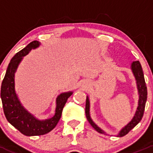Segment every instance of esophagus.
<instances>
[{"label": "esophagus", "mask_w": 153, "mask_h": 153, "mask_svg": "<svg viewBox=\"0 0 153 153\" xmlns=\"http://www.w3.org/2000/svg\"><path fill=\"white\" fill-rule=\"evenodd\" d=\"M89 86V84L86 82H83L82 84H81V87L83 88V89H86V88Z\"/></svg>", "instance_id": "34e87169"}]
</instances>
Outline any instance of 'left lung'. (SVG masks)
<instances>
[{
    "label": "left lung",
    "mask_w": 153,
    "mask_h": 153,
    "mask_svg": "<svg viewBox=\"0 0 153 153\" xmlns=\"http://www.w3.org/2000/svg\"><path fill=\"white\" fill-rule=\"evenodd\" d=\"M131 69L133 73L134 76H135V80H136V84H137V89L138 91V95H139V99H138V107H137V110L135 112V115L132 118V121L129 123H128L124 127H123L119 132L118 135H117L118 137H122L124 136L125 135L128 133L129 131L132 129H133L138 123L141 121L142 119V117L143 115V112H144L145 105H146V98H147V89H146V83H145L144 76H143L142 68H141V65L138 61H133L131 65ZM89 100L88 96H86V107H85V112H86V116L87 118L88 121L91 126L97 131V132H100V133L105 134L104 130L98 127L93 121L92 120L90 117V114H89Z\"/></svg>",
    "instance_id": "1"
}]
</instances>
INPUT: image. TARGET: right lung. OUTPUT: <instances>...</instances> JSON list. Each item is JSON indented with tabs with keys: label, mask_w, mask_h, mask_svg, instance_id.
I'll list each match as a JSON object with an SVG mask.
<instances>
[{
	"label": "right lung",
	"mask_w": 153,
	"mask_h": 153,
	"mask_svg": "<svg viewBox=\"0 0 153 153\" xmlns=\"http://www.w3.org/2000/svg\"><path fill=\"white\" fill-rule=\"evenodd\" d=\"M40 44L39 41H34L15 54L9 64L1 84V98L6 118L14 127L27 136L42 135L52 130L61 118L67 99L72 95V92L60 94L56 98L55 115L46 120H38L20 102L15 90V73L23 57L27 55L32 49L39 47Z\"/></svg>",
	"instance_id": "right-lung-1"
}]
</instances>
